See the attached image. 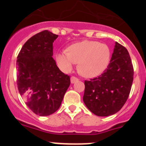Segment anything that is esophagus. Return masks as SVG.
Segmentation results:
<instances>
[{
    "label": "esophagus",
    "instance_id": "esophagus-1",
    "mask_svg": "<svg viewBox=\"0 0 146 146\" xmlns=\"http://www.w3.org/2000/svg\"><path fill=\"white\" fill-rule=\"evenodd\" d=\"M78 80H79V79H78L77 77H74V76H72V77H71V82H72V83H74L76 81H78Z\"/></svg>",
    "mask_w": 146,
    "mask_h": 146
}]
</instances>
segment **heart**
I'll return each instance as SVG.
<instances>
[{
  "label": "heart",
  "instance_id": "obj_1",
  "mask_svg": "<svg viewBox=\"0 0 146 146\" xmlns=\"http://www.w3.org/2000/svg\"><path fill=\"white\" fill-rule=\"evenodd\" d=\"M110 60V50L107 44L97 41L84 40L77 42L56 55L59 66L65 72L78 64V72L86 77H94L102 74Z\"/></svg>",
  "mask_w": 146,
  "mask_h": 146
}]
</instances>
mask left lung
I'll return each instance as SVG.
<instances>
[{
	"label": "left lung",
	"instance_id": "left-lung-1",
	"mask_svg": "<svg viewBox=\"0 0 146 146\" xmlns=\"http://www.w3.org/2000/svg\"><path fill=\"white\" fill-rule=\"evenodd\" d=\"M134 68L128 50L115 42L110 63L101 75L85 80L83 102L98 116L116 113L128 99Z\"/></svg>",
	"mask_w": 146,
	"mask_h": 146
}]
</instances>
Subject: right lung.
I'll return each instance as SVG.
<instances>
[{"label": "right lung", "mask_w": 146, "mask_h": 146, "mask_svg": "<svg viewBox=\"0 0 146 146\" xmlns=\"http://www.w3.org/2000/svg\"><path fill=\"white\" fill-rule=\"evenodd\" d=\"M47 30L24 44L17 55V83L25 104L35 114L47 116L57 111L70 86V77L52 58V43L58 38Z\"/></svg>", "instance_id": "1"}]
</instances>
